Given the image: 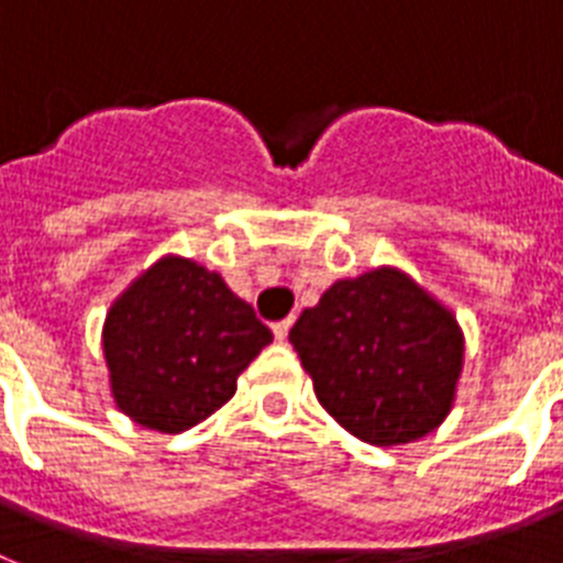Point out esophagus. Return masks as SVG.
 <instances>
[{"label":"esophagus","instance_id":"1","mask_svg":"<svg viewBox=\"0 0 563 563\" xmlns=\"http://www.w3.org/2000/svg\"><path fill=\"white\" fill-rule=\"evenodd\" d=\"M291 323H295V320H291V318H286V320H277V323L272 325L274 338H277V340H286V338H289V329H291Z\"/></svg>","mask_w":563,"mask_h":563}]
</instances>
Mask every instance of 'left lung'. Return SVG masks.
Here are the masks:
<instances>
[{
	"label": "left lung",
	"instance_id": "1",
	"mask_svg": "<svg viewBox=\"0 0 563 563\" xmlns=\"http://www.w3.org/2000/svg\"><path fill=\"white\" fill-rule=\"evenodd\" d=\"M314 395L340 427L375 446L441 427L464 366V334L398 268L338 280L289 332Z\"/></svg>",
	"mask_w": 563,
	"mask_h": 563
}]
</instances>
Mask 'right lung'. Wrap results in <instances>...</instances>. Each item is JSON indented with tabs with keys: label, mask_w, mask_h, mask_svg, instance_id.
<instances>
[{
	"label": "right lung",
	"mask_w": 563,
	"mask_h": 563,
	"mask_svg": "<svg viewBox=\"0 0 563 563\" xmlns=\"http://www.w3.org/2000/svg\"><path fill=\"white\" fill-rule=\"evenodd\" d=\"M272 329L217 272L163 257L113 300L102 352L120 412L157 432H186L238 391Z\"/></svg>",
	"instance_id": "add662e5"
}]
</instances>
